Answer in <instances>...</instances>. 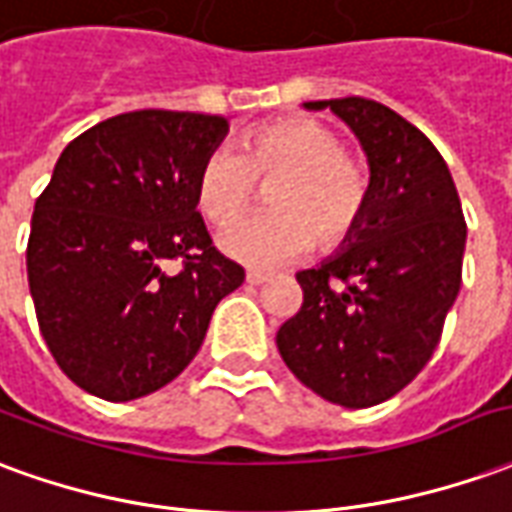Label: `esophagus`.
<instances>
[{
    "instance_id": "esophagus-1",
    "label": "esophagus",
    "mask_w": 512,
    "mask_h": 512,
    "mask_svg": "<svg viewBox=\"0 0 512 512\" xmlns=\"http://www.w3.org/2000/svg\"><path fill=\"white\" fill-rule=\"evenodd\" d=\"M268 280H271V274H266V271H246V282L249 285H263Z\"/></svg>"
}]
</instances>
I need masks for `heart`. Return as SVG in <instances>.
I'll return each mask as SVG.
<instances>
[{"mask_svg": "<svg viewBox=\"0 0 512 512\" xmlns=\"http://www.w3.org/2000/svg\"><path fill=\"white\" fill-rule=\"evenodd\" d=\"M268 213L232 224L221 252L252 268L296 260L316 241L335 252L357 235L371 205V171L343 152L338 132L305 116L255 127L238 152H210L196 171V207L210 224L227 227L267 185Z\"/></svg>", "mask_w": 512, "mask_h": 512, "instance_id": "1", "label": "heart"}]
</instances>
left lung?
<instances>
[{
	"instance_id": "8db88e82",
	"label": "left lung",
	"mask_w": 512,
	"mask_h": 512,
	"mask_svg": "<svg viewBox=\"0 0 512 512\" xmlns=\"http://www.w3.org/2000/svg\"><path fill=\"white\" fill-rule=\"evenodd\" d=\"M330 107L366 149L371 205L357 235L296 274L302 307L277 332L296 380L343 407L380 405L416 380L463 282L466 219L446 160L424 132L363 96Z\"/></svg>"
}]
</instances>
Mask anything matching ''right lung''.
I'll return each mask as SVG.
<instances>
[{"label": "right lung", "mask_w": 512, "mask_h": 512, "mask_svg": "<svg viewBox=\"0 0 512 512\" xmlns=\"http://www.w3.org/2000/svg\"><path fill=\"white\" fill-rule=\"evenodd\" d=\"M227 127L224 116L132 110L57 157L35 199L27 280L46 346L82 391L130 402L169 385L244 282L210 241L194 194Z\"/></svg>", "instance_id": "add662e5"}]
</instances>
